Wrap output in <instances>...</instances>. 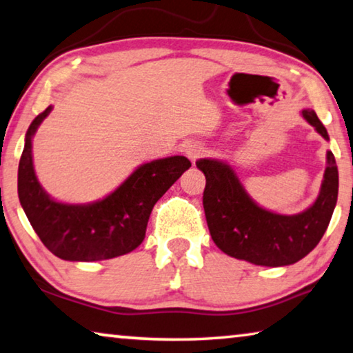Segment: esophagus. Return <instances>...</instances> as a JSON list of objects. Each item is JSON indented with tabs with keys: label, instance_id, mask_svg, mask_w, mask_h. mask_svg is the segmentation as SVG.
Segmentation results:
<instances>
[{
	"label": "esophagus",
	"instance_id": "1",
	"mask_svg": "<svg viewBox=\"0 0 353 353\" xmlns=\"http://www.w3.org/2000/svg\"><path fill=\"white\" fill-rule=\"evenodd\" d=\"M183 152L192 161H196L201 155L204 154V146L198 141H190L185 144V149H183Z\"/></svg>",
	"mask_w": 353,
	"mask_h": 353
}]
</instances>
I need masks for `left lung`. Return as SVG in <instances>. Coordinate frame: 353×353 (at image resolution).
<instances>
[{
	"label": "left lung",
	"instance_id": "obj_1",
	"mask_svg": "<svg viewBox=\"0 0 353 353\" xmlns=\"http://www.w3.org/2000/svg\"><path fill=\"white\" fill-rule=\"evenodd\" d=\"M301 116L328 139L327 128L312 110ZM205 176L203 205L212 240L228 256L254 265L283 267L311 253L325 234L338 201V166L327 152V168L314 204L295 215H281L257 205L245 192L231 166L221 160L201 159Z\"/></svg>",
	"mask_w": 353,
	"mask_h": 353
}]
</instances>
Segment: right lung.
Instances as JSON below:
<instances>
[{
    "label": "right lung",
    "instance_id": "right-lung-1",
    "mask_svg": "<svg viewBox=\"0 0 353 353\" xmlns=\"http://www.w3.org/2000/svg\"><path fill=\"white\" fill-rule=\"evenodd\" d=\"M52 106L36 116L25 137L19 163V199L42 243L64 261L92 262L127 254L146 236L154 205L192 163L183 155L138 166L113 193L91 204L50 198L32 166V137Z\"/></svg>",
    "mask_w": 353,
    "mask_h": 353
}]
</instances>
